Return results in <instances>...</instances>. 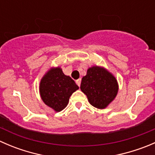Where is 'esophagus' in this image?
I'll return each instance as SVG.
<instances>
[{
    "label": "esophagus",
    "mask_w": 155,
    "mask_h": 155,
    "mask_svg": "<svg viewBox=\"0 0 155 155\" xmlns=\"http://www.w3.org/2000/svg\"><path fill=\"white\" fill-rule=\"evenodd\" d=\"M76 84H77L78 86H80V85H81V79H77V80L76 81Z\"/></svg>",
    "instance_id": "1"
}]
</instances>
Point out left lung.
<instances>
[{
	"instance_id": "1",
	"label": "left lung",
	"mask_w": 155,
	"mask_h": 155,
	"mask_svg": "<svg viewBox=\"0 0 155 155\" xmlns=\"http://www.w3.org/2000/svg\"><path fill=\"white\" fill-rule=\"evenodd\" d=\"M80 88L91 105L103 109L117 96L118 84L116 78L107 69L93 66L87 69L86 76L82 77Z\"/></svg>"
}]
</instances>
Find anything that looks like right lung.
Segmentation results:
<instances>
[{
  "label": "right lung",
  "mask_w": 155,
  "mask_h": 155,
  "mask_svg": "<svg viewBox=\"0 0 155 155\" xmlns=\"http://www.w3.org/2000/svg\"><path fill=\"white\" fill-rule=\"evenodd\" d=\"M78 89L76 82L59 67L48 70L40 83L42 101L55 112H61L68 106L70 96Z\"/></svg>",
  "instance_id": "obj_1"
}]
</instances>
